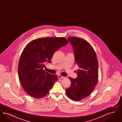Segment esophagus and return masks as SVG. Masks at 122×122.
<instances>
[{
  "label": "esophagus",
  "instance_id": "34e87169",
  "mask_svg": "<svg viewBox=\"0 0 122 122\" xmlns=\"http://www.w3.org/2000/svg\"><path fill=\"white\" fill-rule=\"evenodd\" d=\"M64 78V77L61 76V75H58V79H62V78Z\"/></svg>",
  "mask_w": 122,
  "mask_h": 122
}]
</instances>
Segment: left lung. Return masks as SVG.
Instances as JSON below:
<instances>
[{
    "label": "left lung",
    "instance_id": "1",
    "mask_svg": "<svg viewBox=\"0 0 122 122\" xmlns=\"http://www.w3.org/2000/svg\"><path fill=\"white\" fill-rule=\"evenodd\" d=\"M75 52L76 64L79 66L77 78L69 77L71 86L65 90L74 101L85 98L93 92L98 81V62L93 47L85 39L76 36L68 38Z\"/></svg>",
    "mask_w": 122,
    "mask_h": 122
}]
</instances>
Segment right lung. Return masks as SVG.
I'll use <instances>...</instances> for the list:
<instances>
[{"label": "right lung", "mask_w": 122, "mask_h": 122, "mask_svg": "<svg viewBox=\"0 0 122 122\" xmlns=\"http://www.w3.org/2000/svg\"><path fill=\"white\" fill-rule=\"evenodd\" d=\"M63 37L39 38L29 42L21 53L18 64V76L25 92L35 98H41L49 93L58 76L43 68L56 51L68 43Z\"/></svg>", "instance_id": "right-lung-1"}]
</instances>
